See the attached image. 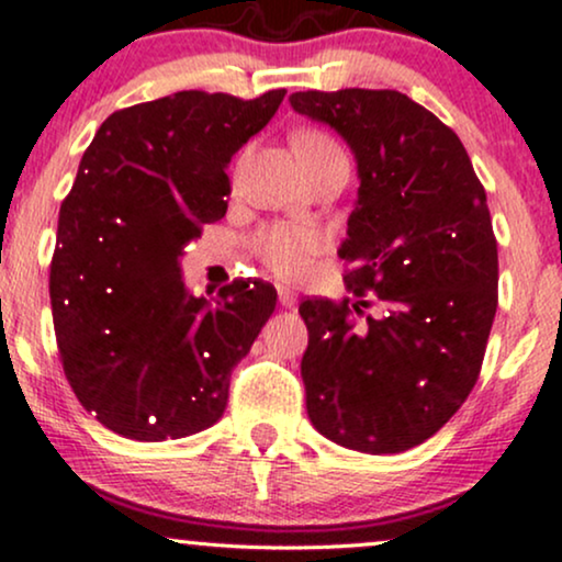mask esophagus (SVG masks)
<instances>
[{"label":"esophagus","mask_w":562,"mask_h":562,"mask_svg":"<svg viewBox=\"0 0 562 562\" xmlns=\"http://www.w3.org/2000/svg\"><path fill=\"white\" fill-rule=\"evenodd\" d=\"M277 295H280V306L282 308H293L295 303H299V295H295L288 285H277Z\"/></svg>","instance_id":"1"}]
</instances>
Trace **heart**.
Listing matches in <instances>:
<instances>
[{
  "label": "heart",
  "mask_w": 562,
  "mask_h": 562,
  "mask_svg": "<svg viewBox=\"0 0 562 562\" xmlns=\"http://www.w3.org/2000/svg\"><path fill=\"white\" fill-rule=\"evenodd\" d=\"M293 150L301 164L344 156L338 142L330 134L317 132V128H306V132L295 134ZM254 245L272 272L280 277H299L306 272L312 256L322 248V235L314 227H306V224H274V227L261 229Z\"/></svg>",
  "instance_id": "b5f03b06"
}]
</instances>
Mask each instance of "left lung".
Returning <instances> with one entry per match:
<instances>
[{"label": "left lung", "mask_w": 562, "mask_h": 562, "mask_svg": "<svg viewBox=\"0 0 562 562\" xmlns=\"http://www.w3.org/2000/svg\"><path fill=\"white\" fill-rule=\"evenodd\" d=\"M290 108L351 147L359 190L338 256L346 288L378 299L364 322L348 301L299 306L308 420L346 449L396 454L441 430L479 380L499 282L486 192L460 137L402 92H295Z\"/></svg>", "instance_id": "8db88e82"}]
</instances>
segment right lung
Instances as JSON below:
<instances>
[{
    "label": "right lung",
    "instance_id": "add662e5",
    "mask_svg": "<svg viewBox=\"0 0 562 562\" xmlns=\"http://www.w3.org/2000/svg\"><path fill=\"white\" fill-rule=\"evenodd\" d=\"M282 97H160L108 115L83 153L57 218L49 301L70 389L113 434L169 441L224 415L277 290L235 280L216 299L192 295L179 259L227 214L229 160Z\"/></svg>",
    "mask_w": 562,
    "mask_h": 562
}]
</instances>
